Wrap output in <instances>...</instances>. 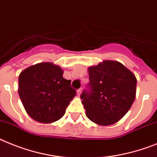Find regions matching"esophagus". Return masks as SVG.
Instances as JSON below:
<instances>
[{
	"label": "esophagus",
	"instance_id": "esophagus-1",
	"mask_svg": "<svg viewBox=\"0 0 157 157\" xmlns=\"http://www.w3.org/2000/svg\"><path fill=\"white\" fill-rule=\"evenodd\" d=\"M76 93H77V95H78V96H80L81 94V89H79V90H77Z\"/></svg>",
	"mask_w": 157,
	"mask_h": 157
}]
</instances>
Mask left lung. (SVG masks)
Listing matches in <instances>:
<instances>
[{
	"label": "left lung",
	"instance_id": "8db88e82",
	"mask_svg": "<svg viewBox=\"0 0 157 157\" xmlns=\"http://www.w3.org/2000/svg\"><path fill=\"white\" fill-rule=\"evenodd\" d=\"M89 74L90 82L81 94L86 116L102 126L117 123L133 104L136 76L121 63L110 60L90 67Z\"/></svg>",
	"mask_w": 157,
	"mask_h": 157
}]
</instances>
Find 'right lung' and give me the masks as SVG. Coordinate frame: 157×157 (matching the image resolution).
Listing matches in <instances>:
<instances>
[{
  "label": "right lung",
  "instance_id": "obj_1",
  "mask_svg": "<svg viewBox=\"0 0 157 157\" xmlns=\"http://www.w3.org/2000/svg\"><path fill=\"white\" fill-rule=\"evenodd\" d=\"M63 72L59 66L40 63L19 75V97L33 119L50 123L64 115L76 92L71 86V81L63 78Z\"/></svg>",
  "mask_w": 157,
  "mask_h": 157
}]
</instances>
